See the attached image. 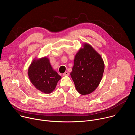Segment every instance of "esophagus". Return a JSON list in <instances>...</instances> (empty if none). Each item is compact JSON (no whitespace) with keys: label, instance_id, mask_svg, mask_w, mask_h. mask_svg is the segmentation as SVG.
<instances>
[{"label":"esophagus","instance_id":"obj_1","mask_svg":"<svg viewBox=\"0 0 135 135\" xmlns=\"http://www.w3.org/2000/svg\"><path fill=\"white\" fill-rule=\"evenodd\" d=\"M69 75V73L68 72V71H66L64 74V76H68Z\"/></svg>","mask_w":135,"mask_h":135}]
</instances>
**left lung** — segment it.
Segmentation results:
<instances>
[{
    "label": "left lung",
    "instance_id": "left-lung-1",
    "mask_svg": "<svg viewBox=\"0 0 135 135\" xmlns=\"http://www.w3.org/2000/svg\"><path fill=\"white\" fill-rule=\"evenodd\" d=\"M104 63L100 54L91 46L84 44L77 53L70 73L75 88L82 95L88 94L98 86L104 71Z\"/></svg>",
    "mask_w": 135,
    "mask_h": 135
}]
</instances>
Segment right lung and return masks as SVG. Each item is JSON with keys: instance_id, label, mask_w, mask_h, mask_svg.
<instances>
[{"instance_id": "right-lung-1", "label": "right lung", "mask_w": 135, "mask_h": 135, "mask_svg": "<svg viewBox=\"0 0 135 135\" xmlns=\"http://www.w3.org/2000/svg\"><path fill=\"white\" fill-rule=\"evenodd\" d=\"M28 76L36 89L45 93H51L61 77L53 69L46 57L34 60L28 69Z\"/></svg>"}]
</instances>
